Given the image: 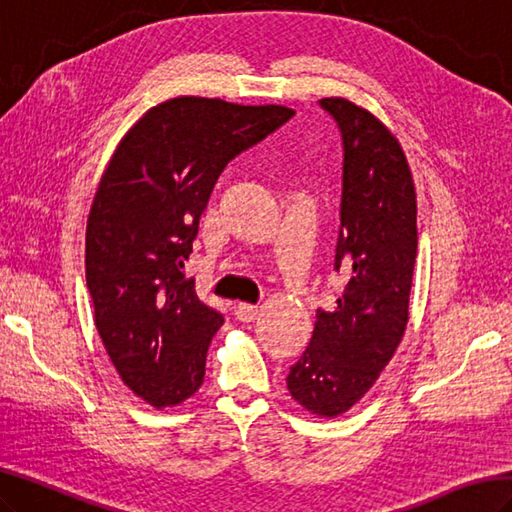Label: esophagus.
<instances>
[{"label": "esophagus", "instance_id": "esophagus-1", "mask_svg": "<svg viewBox=\"0 0 512 512\" xmlns=\"http://www.w3.org/2000/svg\"><path fill=\"white\" fill-rule=\"evenodd\" d=\"M234 315H236V319H239V321L249 323V321H254L258 317V308L252 306V304H239V306H236V310H234Z\"/></svg>", "mask_w": 512, "mask_h": 512}]
</instances>
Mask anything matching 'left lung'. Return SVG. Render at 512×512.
Segmentation results:
<instances>
[{
	"label": "left lung",
	"instance_id": "1",
	"mask_svg": "<svg viewBox=\"0 0 512 512\" xmlns=\"http://www.w3.org/2000/svg\"><path fill=\"white\" fill-rule=\"evenodd\" d=\"M319 106L343 139L334 271L347 284L332 313L317 310L313 339L286 386L310 413L336 417L371 389L404 336L417 258V197L402 147L382 121L343 97H326Z\"/></svg>",
	"mask_w": 512,
	"mask_h": 512
}]
</instances>
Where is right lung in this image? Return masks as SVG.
<instances>
[{
    "label": "right lung",
    "mask_w": 512,
    "mask_h": 512,
    "mask_svg": "<svg viewBox=\"0 0 512 512\" xmlns=\"http://www.w3.org/2000/svg\"><path fill=\"white\" fill-rule=\"evenodd\" d=\"M293 115L273 104L169 99L134 123L99 180L86 223L95 326L123 384L154 408L202 386L223 323L182 271L217 178Z\"/></svg>",
    "instance_id": "obj_1"
}]
</instances>
